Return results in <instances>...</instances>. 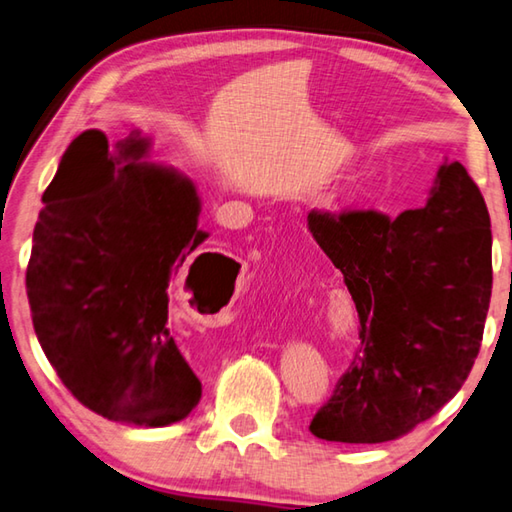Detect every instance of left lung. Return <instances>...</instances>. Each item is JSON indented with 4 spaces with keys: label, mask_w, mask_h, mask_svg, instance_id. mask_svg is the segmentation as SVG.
<instances>
[{
    "label": "left lung",
    "mask_w": 512,
    "mask_h": 512,
    "mask_svg": "<svg viewBox=\"0 0 512 512\" xmlns=\"http://www.w3.org/2000/svg\"><path fill=\"white\" fill-rule=\"evenodd\" d=\"M308 229L355 301L360 351L310 432L384 443L432 418L477 360L492 292V233L459 161L438 168L423 209L310 211Z\"/></svg>",
    "instance_id": "obj_1"
}]
</instances>
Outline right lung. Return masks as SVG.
Here are the masks:
<instances>
[{
  "label": "right lung",
  "mask_w": 512,
  "mask_h": 512,
  "mask_svg": "<svg viewBox=\"0 0 512 512\" xmlns=\"http://www.w3.org/2000/svg\"><path fill=\"white\" fill-rule=\"evenodd\" d=\"M148 152L139 130L114 146L101 130L69 143L42 195L26 294L42 351L78 402L107 420L166 427L202 398L168 301L209 233L197 227L195 184Z\"/></svg>",
  "instance_id": "1"
}]
</instances>
